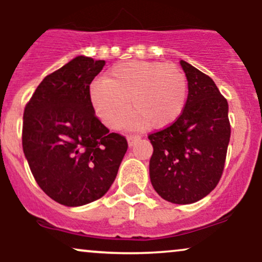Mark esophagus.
Wrapping results in <instances>:
<instances>
[{
  "label": "esophagus",
  "instance_id": "1",
  "mask_svg": "<svg viewBox=\"0 0 262 262\" xmlns=\"http://www.w3.org/2000/svg\"><path fill=\"white\" fill-rule=\"evenodd\" d=\"M140 138H141L140 135H138V134H128V135H127V139H128L129 145H133L135 141L139 140Z\"/></svg>",
  "mask_w": 262,
  "mask_h": 262
}]
</instances>
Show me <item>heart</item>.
Instances as JSON below:
<instances>
[{
	"mask_svg": "<svg viewBox=\"0 0 262 262\" xmlns=\"http://www.w3.org/2000/svg\"><path fill=\"white\" fill-rule=\"evenodd\" d=\"M187 97L188 81L182 69L159 61L114 65L90 92L95 113L112 129L122 127L129 110L137 127H167L180 118Z\"/></svg>",
	"mask_w": 262,
	"mask_h": 262,
	"instance_id": "1",
	"label": "heart"
}]
</instances>
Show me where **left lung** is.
Here are the masks:
<instances>
[{
  "label": "left lung",
  "instance_id": "1",
  "mask_svg": "<svg viewBox=\"0 0 262 262\" xmlns=\"http://www.w3.org/2000/svg\"><path fill=\"white\" fill-rule=\"evenodd\" d=\"M188 97L180 118L148 135L154 152L150 180L159 196L188 204L206 197L224 170L230 122L228 102L208 75L181 60Z\"/></svg>",
  "mask_w": 262,
  "mask_h": 262
}]
</instances>
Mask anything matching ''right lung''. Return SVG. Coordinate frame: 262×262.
I'll return each mask as SVG.
<instances>
[{"label": "right lung", "mask_w": 262, "mask_h": 262, "mask_svg": "<svg viewBox=\"0 0 262 262\" xmlns=\"http://www.w3.org/2000/svg\"><path fill=\"white\" fill-rule=\"evenodd\" d=\"M104 60L77 56L44 77L23 113L22 145L35 181L52 200H98L118 172L128 141L96 117L90 85Z\"/></svg>", "instance_id": "1"}]
</instances>
